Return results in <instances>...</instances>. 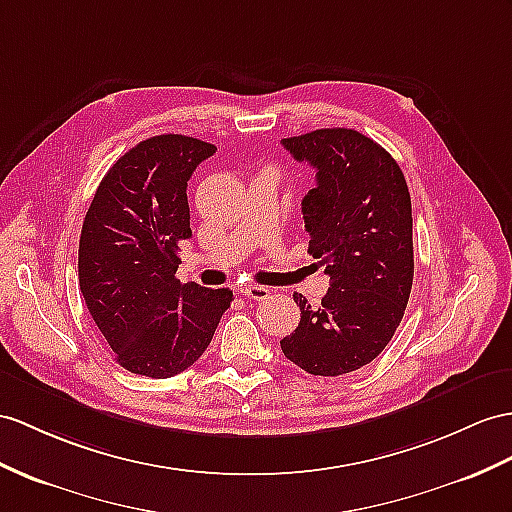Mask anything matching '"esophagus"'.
<instances>
[{"mask_svg": "<svg viewBox=\"0 0 512 512\" xmlns=\"http://www.w3.org/2000/svg\"><path fill=\"white\" fill-rule=\"evenodd\" d=\"M241 295L245 299H256V302H260V299L269 297V289H265V286H260V284H245V286H241Z\"/></svg>", "mask_w": 512, "mask_h": 512, "instance_id": "1", "label": "esophagus"}]
</instances>
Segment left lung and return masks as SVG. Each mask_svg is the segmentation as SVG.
Wrapping results in <instances>:
<instances>
[{"label": "left lung", "mask_w": 512, "mask_h": 512, "mask_svg": "<svg viewBox=\"0 0 512 512\" xmlns=\"http://www.w3.org/2000/svg\"><path fill=\"white\" fill-rule=\"evenodd\" d=\"M282 145L317 171L302 213L330 289L319 306L293 295L302 319L280 347L313 376H343L369 365L404 317L415 273L410 193L393 156L356 130L323 128Z\"/></svg>", "instance_id": "1"}]
</instances>
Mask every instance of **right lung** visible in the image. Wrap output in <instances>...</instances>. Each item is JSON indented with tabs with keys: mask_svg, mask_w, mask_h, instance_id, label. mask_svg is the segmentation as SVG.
Segmentation results:
<instances>
[{
	"mask_svg": "<svg viewBox=\"0 0 512 512\" xmlns=\"http://www.w3.org/2000/svg\"><path fill=\"white\" fill-rule=\"evenodd\" d=\"M215 145L160 134L134 145L99 182L82 223L78 278L115 360L147 378L189 369L213 341L230 289L176 278L191 236L186 182Z\"/></svg>",
	"mask_w": 512,
	"mask_h": 512,
	"instance_id": "add662e5",
	"label": "right lung"
}]
</instances>
